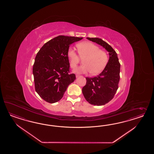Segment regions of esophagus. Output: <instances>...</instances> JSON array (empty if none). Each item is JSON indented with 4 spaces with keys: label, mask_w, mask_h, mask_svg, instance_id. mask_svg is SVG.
<instances>
[{
    "label": "esophagus",
    "mask_w": 154,
    "mask_h": 154,
    "mask_svg": "<svg viewBox=\"0 0 154 154\" xmlns=\"http://www.w3.org/2000/svg\"><path fill=\"white\" fill-rule=\"evenodd\" d=\"M75 76H76V78H78V77H81V75H75Z\"/></svg>",
    "instance_id": "1"
}]
</instances>
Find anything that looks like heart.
I'll return each instance as SVG.
<instances>
[{"mask_svg": "<svg viewBox=\"0 0 154 154\" xmlns=\"http://www.w3.org/2000/svg\"><path fill=\"white\" fill-rule=\"evenodd\" d=\"M79 57L75 50L69 47L67 51V56L70 62V67L75 68L80 61V57L84 59V65L75 68L74 72L78 73H87L91 72L93 75L100 73L108 62L107 52L99 48V46L90 42H81L77 45Z\"/></svg>", "mask_w": 154, "mask_h": 154, "instance_id": "b5f03b06", "label": "heart"}]
</instances>
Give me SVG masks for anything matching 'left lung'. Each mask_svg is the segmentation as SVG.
Here are the masks:
<instances>
[{"label": "left lung", "mask_w": 154, "mask_h": 154, "mask_svg": "<svg viewBox=\"0 0 154 154\" xmlns=\"http://www.w3.org/2000/svg\"><path fill=\"white\" fill-rule=\"evenodd\" d=\"M105 48L109 59L102 72L95 77H86V84L82 88L86 100L94 106H102L111 101L119 88L120 64L116 51L107 42L98 38H87Z\"/></svg>", "instance_id": "left-lung-1"}]
</instances>
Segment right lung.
<instances>
[{"label":"right lung","mask_w":154,"mask_h":154,"mask_svg":"<svg viewBox=\"0 0 154 154\" xmlns=\"http://www.w3.org/2000/svg\"><path fill=\"white\" fill-rule=\"evenodd\" d=\"M82 38L59 35L46 43L38 52L33 67L35 90L47 102L59 101L75 81L67 51L71 44Z\"/></svg>","instance_id":"add662e5"}]
</instances>
